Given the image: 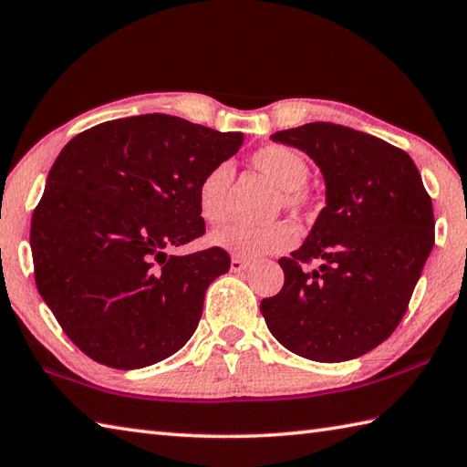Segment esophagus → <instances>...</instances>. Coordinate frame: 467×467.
<instances>
[{
    "label": "esophagus",
    "mask_w": 467,
    "mask_h": 467,
    "mask_svg": "<svg viewBox=\"0 0 467 467\" xmlns=\"http://www.w3.org/2000/svg\"><path fill=\"white\" fill-rule=\"evenodd\" d=\"M244 269H249V261H243L239 256H233L231 259V271L233 273H241Z\"/></svg>",
    "instance_id": "34e87169"
}]
</instances>
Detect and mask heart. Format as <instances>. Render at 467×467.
I'll return each mask as SVG.
<instances>
[{
	"label": "heart",
	"instance_id": "obj_1",
	"mask_svg": "<svg viewBox=\"0 0 467 467\" xmlns=\"http://www.w3.org/2000/svg\"><path fill=\"white\" fill-rule=\"evenodd\" d=\"M253 166L279 188V204L293 214H303L313 204V191L306 186L309 162L285 144H269L251 158ZM233 164L218 162L208 168L196 186L198 213L206 223L218 224L228 214V188L233 182ZM296 241L295 226L289 223H273L266 226L226 224L211 234V244L226 253L254 259V256L283 253Z\"/></svg>",
	"mask_w": 467,
	"mask_h": 467
}]
</instances>
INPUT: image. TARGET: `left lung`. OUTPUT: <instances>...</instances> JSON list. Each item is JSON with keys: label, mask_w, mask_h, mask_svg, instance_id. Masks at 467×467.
<instances>
[{"label": "left lung", "mask_w": 467, "mask_h": 467, "mask_svg": "<svg viewBox=\"0 0 467 467\" xmlns=\"http://www.w3.org/2000/svg\"><path fill=\"white\" fill-rule=\"evenodd\" d=\"M319 166L325 208L279 261L285 285L263 299L273 337L311 361L361 357L389 337L433 249V206L408 152L353 128L311 122L271 136ZM319 260L317 270L302 263Z\"/></svg>", "instance_id": "obj_1"}]
</instances>
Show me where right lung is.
<instances>
[{"label":"right lung","mask_w":467,"mask_h":467,"mask_svg":"<svg viewBox=\"0 0 467 467\" xmlns=\"http://www.w3.org/2000/svg\"><path fill=\"white\" fill-rule=\"evenodd\" d=\"M243 142L241 132L142 114L98 124L59 152L29 244L39 295L90 359L140 369L191 339L231 256L168 251L204 234L196 186Z\"/></svg>","instance_id":"add662e5"}]
</instances>
